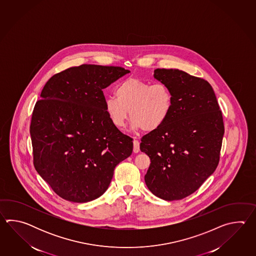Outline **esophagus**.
I'll use <instances>...</instances> for the list:
<instances>
[{"instance_id":"obj_1","label":"esophagus","mask_w":256,"mask_h":256,"mask_svg":"<svg viewBox=\"0 0 256 256\" xmlns=\"http://www.w3.org/2000/svg\"><path fill=\"white\" fill-rule=\"evenodd\" d=\"M140 151V142L138 140H134V152H138Z\"/></svg>"}]
</instances>
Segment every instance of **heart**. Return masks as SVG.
I'll return each mask as SVG.
<instances>
[{
    "label": "heart",
    "instance_id": "heart-1",
    "mask_svg": "<svg viewBox=\"0 0 256 256\" xmlns=\"http://www.w3.org/2000/svg\"><path fill=\"white\" fill-rule=\"evenodd\" d=\"M115 96L106 98L105 110L117 128L124 127L130 114L134 129L158 130L168 120L173 108V94L166 84H152L137 78L120 82Z\"/></svg>",
    "mask_w": 256,
    "mask_h": 256
}]
</instances>
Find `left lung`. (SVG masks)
Here are the masks:
<instances>
[{
  "label": "left lung",
  "mask_w": 256,
  "mask_h": 256,
  "mask_svg": "<svg viewBox=\"0 0 256 256\" xmlns=\"http://www.w3.org/2000/svg\"><path fill=\"white\" fill-rule=\"evenodd\" d=\"M154 78L173 94L168 120L142 136V152L151 164L147 188L164 200L194 193L217 168L224 134L222 114L210 84L180 70L158 68Z\"/></svg>",
  "instance_id": "1"
}]
</instances>
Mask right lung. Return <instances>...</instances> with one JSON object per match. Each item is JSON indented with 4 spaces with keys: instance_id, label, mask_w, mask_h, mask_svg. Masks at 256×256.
I'll return each instance as SVG.
<instances>
[{
    "instance_id": "right-lung-1",
    "label": "right lung",
    "mask_w": 256,
    "mask_h": 256,
    "mask_svg": "<svg viewBox=\"0 0 256 256\" xmlns=\"http://www.w3.org/2000/svg\"><path fill=\"white\" fill-rule=\"evenodd\" d=\"M129 72L83 64L54 74L44 86L30 124L34 166L66 200L102 196L115 166L132 152V138L110 120L102 92Z\"/></svg>"
}]
</instances>
